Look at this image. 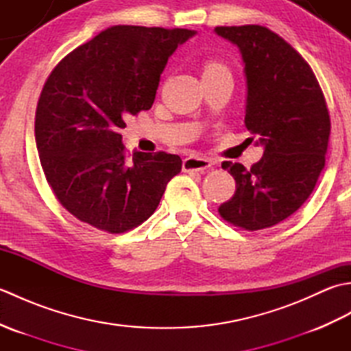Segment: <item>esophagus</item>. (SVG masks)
I'll use <instances>...</instances> for the list:
<instances>
[{
	"mask_svg": "<svg viewBox=\"0 0 351 351\" xmlns=\"http://www.w3.org/2000/svg\"><path fill=\"white\" fill-rule=\"evenodd\" d=\"M213 167V162L206 158H199V156H190L182 162V169L185 171H205Z\"/></svg>",
	"mask_w": 351,
	"mask_h": 351,
	"instance_id": "34e87169",
	"label": "esophagus"
}]
</instances>
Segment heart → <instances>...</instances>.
<instances>
[{
	"label": "heart",
	"instance_id": "b5f03b06",
	"mask_svg": "<svg viewBox=\"0 0 351 351\" xmlns=\"http://www.w3.org/2000/svg\"><path fill=\"white\" fill-rule=\"evenodd\" d=\"M223 72H229V71L226 66L220 62L210 60L204 66V75H213V73H223Z\"/></svg>",
	"mask_w": 351,
	"mask_h": 351
}]
</instances>
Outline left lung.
<instances>
[{
  "instance_id": "8db88e82",
  "label": "left lung",
  "mask_w": 351,
  "mask_h": 351,
  "mask_svg": "<svg viewBox=\"0 0 351 351\" xmlns=\"http://www.w3.org/2000/svg\"><path fill=\"white\" fill-rule=\"evenodd\" d=\"M241 51L247 78L245 128L264 145L247 170L223 164L237 182L219 206L223 220L244 230L271 228L288 219L314 191L326 162L330 116L308 62L288 42L261 25L215 27Z\"/></svg>"
}]
</instances>
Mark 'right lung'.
I'll use <instances>...</instances> for the list:
<instances>
[{"label": "right lung", "instance_id": "obj_1", "mask_svg": "<svg viewBox=\"0 0 351 351\" xmlns=\"http://www.w3.org/2000/svg\"><path fill=\"white\" fill-rule=\"evenodd\" d=\"M187 28L114 25L69 52L45 81L34 134L43 173L58 202L80 221L123 234L147 220L182 160L134 152L125 119L152 107L160 75Z\"/></svg>", "mask_w": 351, "mask_h": 351}]
</instances>
